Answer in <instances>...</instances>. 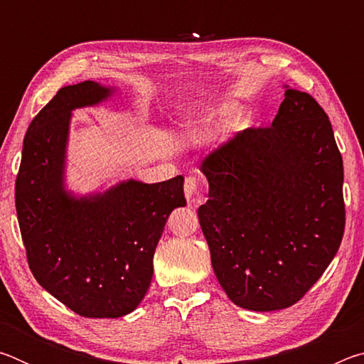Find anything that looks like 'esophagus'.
Here are the masks:
<instances>
[{
	"mask_svg": "<svg viewBox=\"0 0 364 364\" xmlns=\"http://www.w3.org/2000/svg\"><path fill=\"white\" fill-rule=\"evenodd\" d=\"M197 186H199V181H197L196 176H191V175L186 176V180H184V196H186L188 202L194 200Z\"/></svg>",
	"mask_w": 364,
	"mask_h": 364,
	"instance_id": "obj_1",
	"label": "esophagus"
}]
</instances>
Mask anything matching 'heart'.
Listing matches in <instances>:
<instances>
[{"label": "heart", "instance_id": "1", "mask_svg": "<svg viewBox=\"0 0 364 364\" xmlns=\"http://www.w3.org/2000/svg\"><path fill=\"white\" fill-rule=\"evenodd\" d=\"M232 114H234V109L232 107H225V109L220 110L217 117H220V119H226V117H231ZM208 120H210V119H205L204 122H208Z\"/></svg>", "mask_w": 364, "mask_h": 364}]
</instances>
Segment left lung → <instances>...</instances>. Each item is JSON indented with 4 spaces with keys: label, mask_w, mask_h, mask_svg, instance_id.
Here are the masks:
<instances>
[{
    "label": "left lung",
    "mask_w": 364,
    "mask_h": 364,
    "mask_svg": "<svg viewBox=\"0 0 364 364\" xmlns=\"http://www.w3.org/2000/svg\"><path fill=\"white\" fill-rule=\"evenodd\" d=\"M200 170L208 200L197 215L228 297L254 311L297 304L345 230L343 164L323 107L287 88L271 127L236 134Z\"/></svg>",
    "instance_id": "8db88e82"
}]
</instances>
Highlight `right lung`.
I'll list each match as a JSON object with an SVG mask.
<instances>
[{
    "mask_svg": "<svg viewBox=\"0 0 364 364\" xmlns=\"http://www.w3.org/2000/svg\"><path fill=\"white\" fill-rule=\"evenodd\" d=\"M110 93L90 80L60 88L30 123L16 180L30 271L85 318H120L139 305L168 215L186 205L181 175L154 184L128 180L88 197L64 189L72 110L95 106Z\"/></svg>",
    "mask_w": 364,
    "mask_h": 364,
    "instance_id": "right-lung-1",
    "label": "right lung"
}]
</instances>
